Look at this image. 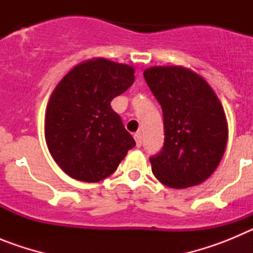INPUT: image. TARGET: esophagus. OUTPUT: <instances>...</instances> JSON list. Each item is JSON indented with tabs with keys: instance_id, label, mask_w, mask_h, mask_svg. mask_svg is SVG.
<instances>
[{
	"instance_id": "esophagus-1",
	"label": "esophagus",
	"mask_w": 253,
	"mask_h": 253,
	"mask_svg": "<svg viewBox=\"0 0 253 253\" xmlns=\"http://www.w3.org/2000/svg\"><path fill=\"white\" fill-rule=\"evenodd\" d=\"M134 139H135V143H137V147L142 146V133L140 131H137L134 134Z\"/></svg>"
}]
</instances>
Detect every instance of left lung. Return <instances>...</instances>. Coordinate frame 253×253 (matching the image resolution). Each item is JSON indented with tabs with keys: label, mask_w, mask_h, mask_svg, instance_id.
Returning <instances> with one entry per match:
<instances>
[{
	"label": "left lung",
	"mask_w": 253,
	"mask_h": 253,
	"mask_svg": "<svg viewBox=\"0 0 253 253\" xmlns=\"http://www.w3.org/2000/svg\"><path fill=\"white\" fill-rule=\"evenodd\" d=\"M144 80L163 113L165 144L149 158L152 172L172 189L204 182L218 167L228 123L218 96L204 78L181 66L147 68Z\"/></svg>",
	"instance_id": "left-lung-1"
}]
</instances>
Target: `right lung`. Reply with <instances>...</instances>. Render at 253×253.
Here are the masks:
<instances>
[{"label": "right lung", "instance_id": "right-lung-1", "mask_svg": "<svg viewBox=\"0 0 253 253\" xmlns=\"http://www.w3.org/2000/svg\"><path fill=\"white\" fill-rule=\"evenodd\" d=\"M133 82V66L106 58L84 60L58 82L46 105L44 134L51 157L69 177L99 182L135 146L110 105Z\"/></svg>", "mask_w": 253, "mask_h": 253}]
</instances>
